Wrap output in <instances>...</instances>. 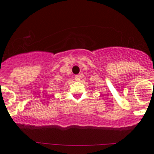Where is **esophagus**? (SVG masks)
Instances as JSON below:
<instances>
[{
  "mask_svg": "<svg viewBox=\"0 0 154 154\" xmlns=\"http://www.w3.org/2000/svg\"><path fill=\"white\" fill-rule=\"evenodd\" d=\"M80 78H81L80 75H75V77H74V80L76 81H80Z\"/></svg>",
  "mask_w": 154,
  "mask_h": 154,
  "instance_id": "esophagus-1",
  "label": "esophagus"
}]
</instances>
